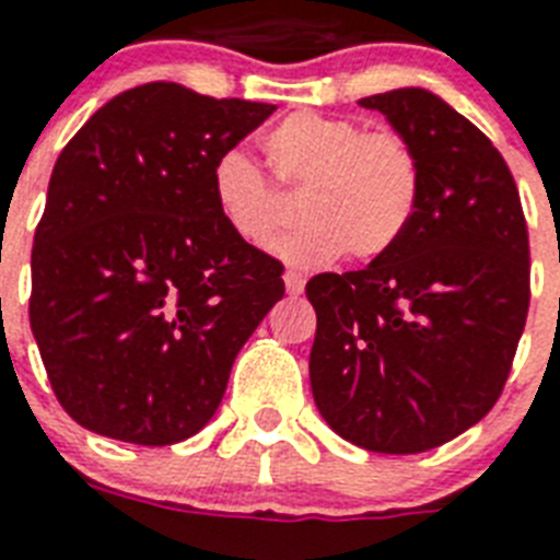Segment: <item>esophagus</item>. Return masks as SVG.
I'll return each instance as SVG.
<instances>
[{
    "instance_id": "esophagus-1",
    "label": "esophagus",
    "mask_w": 560,
    "mask_h": 560,
    "mask_svg": "<svg viewBox=\"0 0 560 560\" xmlns=\"http://www.w3.org/2000/svg\"><path fill=\"white\" fill-rule=\"evenodd\" d=\"M284 288H288L290 296H299V293L305 290V276L296 270H288L284 272Z\"/></svg>"
}]
</instances>
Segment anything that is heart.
Instances as JSON below:
<instances>
[{"mask_svg": "<svg viewBox=\"0 0 560 560\" xmlns=\"http://www.w3.org/2000/svg\"><path fill=\"white\" fill-rule=\"evenodd\" d=\"M261 148L276 183L302 194L299 218L305 223L276 244L284 261L316 267L342 253L351 261H374L407 235L424 174L404 133L302 109L270 127ZM211 194L223 223L253 246L270 244L290 218L279 188L241 151L220 153Z\"/></svg>", "mask_w": 560, "mask_h": 560, "instance_id": "1", "label": "heart"}]
</instances>
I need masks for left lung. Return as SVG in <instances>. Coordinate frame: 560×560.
Masks as SVG:
<instances>
[{
    "instance_id": "1",
    "label": "left lung",
    "mask_w": 560,
    "mask_h": 560,
    "mask_svg": "<svg viewBox=\"0 0 560 560\" xmlns=\"http://www.w3.org/2000/svg\"><path fill=\"white\" fill-rule=\"evenodd\" d=\"M421 156L407 235L366 270L307 281L311 389L346 442L424 453L494 407L529 314V229L491 139L418 86L369 95Z\"/></svg>"
}]
</instances>
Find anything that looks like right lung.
<instances>
[{
  "instance_id": "obj_1",
  "label": "right lung",
  "mask_w": 560,
  "mask_h": 560,
  "mask_svg": "<svg viewBox=\"0 0 560 560\" xmlns=\"http://www.w3.org/2000/svg\"><path fill=\"white\" fill-rule=\"evenodd\" d=\"M272 109L144 83L57 156L28 316L60 407L92 433L144 447L200 433L284 296L281 261L237 237L211 194L220 153Z\"/></svg>"
}]
</instances>
